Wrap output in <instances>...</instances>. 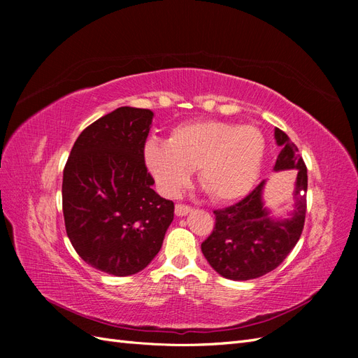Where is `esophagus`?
Here are the masks:
<instances>
[{
  "label": "esophagus",
  "mask_w": 358,
  "mask_h": 358,
  "mask_svg": "<svg viewBox=\"0 0 358 358\" xmlns=\"http://www.w3.org/2000/svg\"><path fill=\"white\" fill-rule=\"evenodd\" d=\"M175 212H176L178 216H185V215H188L191 212V208H189V206H187V204L178 203L176 208H175Z\"/></svg>",
  "instance_id": "esophagus-1"
}]
</instances>
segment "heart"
Returning a JSON list of instances; mask_svg holds the SVG:
<instances>
[{
	"instance_id": "heart-1",
	"label": "heart",
	"mask_w": 358,
	"mask_h": 358,
	"mask_svg": "<svg viewBox=\"0 0 358 358\" xmlns=\"http://www.w3.org/2000/svg\"><path fill=\"white\" fill-rule=\"evenodd\" d=\"M266 149L263 133L254 125L221 121L182 124L171 129L167 143L145 146V162L158 188L175 197L197 169L203 189L216 201H233L251 191Z\"/></svg>"
}]
</instances>
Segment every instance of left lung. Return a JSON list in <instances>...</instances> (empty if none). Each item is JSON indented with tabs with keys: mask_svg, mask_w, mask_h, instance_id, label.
I'll return each mask as SVG.
<instances>
[{
	"mask_svg": "<svg viewBox=\"0 0 358 358\" xmlns=\"http://www.w3.org/2000/svg\"><path fill=\"white\" fill-rule=\"evenodd\" d=\"M280 152L275 171L297 170L294 210L289 218L275 220L263 201V180L248 196L225 209L215 210L212 234L201 243L203 255L215 272L233 280L263 276L284 262L299 242L306 216L308 170L297 146L282 129L275 128Z\"/></svg>",
	"mask_w": 358,
	"mask_h": 358,
	"instance_id": "8db88e82",
	"label": "left lung"
}]
</instances>
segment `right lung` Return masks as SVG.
<instances>
[{
  "instance_id": "add662e5",
  "label": "right lung",
  "mask_w": 358,
  "mask_h": 358,
  "mask_svg": "<svg viewBox=\"0 0 358 358\" xmlns=\"http://www.w3.org/2000/svg\"><path fill=\"white\" fill-rule=\"evenodd\" d=\"M149 109L119 107L86 127L62 178L67 236L85 263L113 276L143 270L159 252L175 215L152 189L145 143Z\"/></svg>"
}]
</instances>
